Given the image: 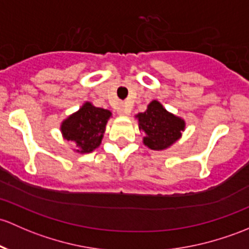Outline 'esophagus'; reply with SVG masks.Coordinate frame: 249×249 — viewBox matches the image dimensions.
Masks as SVG:
<instances>
[{"mask_svg":"<svg viewBox=\"0 0 249 249\" xmlns=\"http://www.w3.org/2000/svg\"><path fill=\"white\" fill-rule=\"evenodd\" d=\"M117 113L119 116H127L130 113V108L124 104H119L117 107Z\"/></svg>","mask_w":249,"mask_h":249,"instance_id":"obj_1","label":"esophagus"}]
</instances>
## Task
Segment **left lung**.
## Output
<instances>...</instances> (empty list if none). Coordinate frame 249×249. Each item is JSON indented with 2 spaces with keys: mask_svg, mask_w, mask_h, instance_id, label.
<instances>
[{
  "mask_svg": "<svg viewBox=\"0 0 249 249\" xmlns=\"http://www.w3.org/2000/svg\"><path fill=\"white\" fill-rule=\"evenodd\" d=\"M140 131L144 132L143 143L151 150H164L174 144L185 131L182 118L167 111L161 103L153 100L142 113L136 114Z\"/></svg>",
  "mask_w": 249,
  "mask_h": 249,
  "instance_id": "left-lung-1",
  "label": "left lung"
}]
</instances>
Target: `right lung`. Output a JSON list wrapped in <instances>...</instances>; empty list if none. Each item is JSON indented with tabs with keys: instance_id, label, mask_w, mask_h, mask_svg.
I'll return each mask as SVG.
<instances>
[{
	"instance_id": "obj_1",
	"label": "right lung",
	"mask_w": 249,
	"mask_h": 249,
	"mask_svg": "<svg viewBox=\"0 0 249 249\" xmlns=\"http://www.w3.org/2000/svg\"><path fill=\"white\" fill-rule=\"evenodd\" d=\"M111 116V111L95 107L87 101L78 111L62 122L63 138L76 144V153H91L101 144L106 124Z\"/></svg>"
}]
</instances>
